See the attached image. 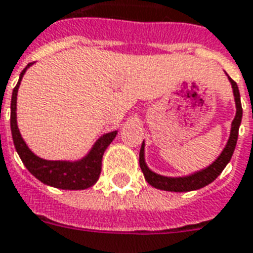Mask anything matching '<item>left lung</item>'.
Here are the masks:
<instances>
[{"mask_svg":"<svg viewBox=\"0 0 253 253\" xmlns=\"http://www.w3.org/2000/svg\"><path fill=\"white\" fill-rule=\"evenodd\" d=\"M230 83H232V88H233L234 93V101H236V116L234 121L232 122V130H230V137L226 143V146L223 149L221 156L218 157L210 167H207L206 169H202L196 172L194 175L186 176V177H165V176H160L154 173L149 169L146 164H145V159H143V143L141 146V152H139V165L143 172V176L150 186L154 188L164 191H173V192H186V191H194L199 190L202 187L210 184L211 181L217 179L219 173L222 172L223 168L226 167L232 156H233L234 148L237 143V137H239V127L241 123V118H243V108H241V101H240V92L237 84L234 83L232 78L229 77Z\"/></svg>","mask_w":253,"mask_h":253,"instance_id":"obj_1","label":"left lung"}]
</instances>
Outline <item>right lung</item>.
<instances>
[{
    "instance_id": "1",
    "label": "right lung",
    "mask_w": 253,
    "mask_h": 253,
    "mask_svg": "<svg viewBox=\"0 0 253 253\" xmlns=\"http://www.w3.org/2000/svg\"><path fill=\"white\" fill-rule=\"evenodd\" d=\"M32 63H28L21 72L19 83L14 86L10 101V130L13 138L14 148L19 153L20 159L25 165V168L35 176L38 180L44 183L47 186L62 188V190H85L92 187L97 181L101 172V160L105 149L116 137V131L104 134L97 142L94 143L92 150L85 159L69 163V161H47L38 157L31 152L25 145L23 138L20 135L17 121H16V101H17V89L20 86V81L24 76L25 70Z\"/></svg>"
}]
</instances>
